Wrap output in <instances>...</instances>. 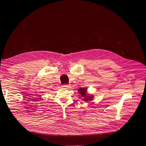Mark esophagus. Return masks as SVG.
I'll list each match as a JSON object with an SVG mask.
<instances>
[{"mask_svg":"<svg viewBox=\"0 0 146 146\" xmlns=\"http://www.w3.org/2000/svg\"><path fill=\"white\" fill-rule=\"evenodd\" d=\"M70 87V84H64V85L62 86V87H64V88H68Z\"/></svg>","mask_w":146,"mask_h":146,"instance_id":"esophagus-1","label":"esophagus"}]
</instances>
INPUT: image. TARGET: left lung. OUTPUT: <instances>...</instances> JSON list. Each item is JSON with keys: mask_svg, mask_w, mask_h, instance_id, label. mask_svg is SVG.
<instances>
[{"mask_svg": "<svg viewBox=\"0 0 146 146\" xmlns=\"http://www.w3.org/2000/svg\"><path fill=\"white\" fill-rule=\"evenodd\" d=\"M86 90H87V89H86V88H80V89H79L78 92H79L80 94L81 95V96L84 98L83 99L84 100H86V101L92 100V97H86V96H85L86 95Z\"/></svg>", "mask_w": 146, "mask_h": 146, "instance_id": "obj_1", "label": "left lung"}]
</instances>
